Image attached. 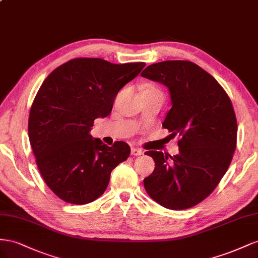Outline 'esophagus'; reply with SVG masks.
I'll return each instance as SVG.
<instances>
[{"mask_svg":"<svg viewBox=\"0 0 258 258\" xmlns=\"http://www.w3.org/2000/svg\"><path fill=\"white\" fill-rule=\"evenodd\" d=\"M131 154L132 156H142V154H144V151L141 150V149H137V148H132L131 150Z\"/></svg>","mask_w":258,"mask_h":258,"instance_id":"1","label":"esophagus"}]
</instances>
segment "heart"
Listing matches in <instances>:
<instances>
[{
	"label": "heart",
	"mask_w": 258,
	"mask_h": 258,
	"mask_svg": "<svg viewBox=\"0 0 258 258\" xmlns=\"http://www.w3.org/2000/svg\"><path fill=\"white\" fill-rule=\"evenodd\" d=\"M144 91H158L156 87L154 86H152V85H147L146 87H145V90Z\"/></svg>",
	"instance_id": "b5f03b06"
}]
</instances>
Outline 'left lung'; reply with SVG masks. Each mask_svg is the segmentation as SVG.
<instances>
[{
	"mask_svg": "<svg viewBox=\"0 0 258 258\" xmlns=\"http://www.w3.org/2000/svg\"><path fill=\"white\" fill-rule=\"evenodd\" d=\"M142 77L168 88L172 108L162 126L179 135V153L147 151L154 171L147 192L170 210L192 208L209 197L227 172L237 145V119L230 98L210 73L187 60L150 64Z\"/></svg>",
	"mask_w": 258,
	"mask_h": 258,
	"instance_id": "obj_1",
	"label": "left lung"
}]
</instances>
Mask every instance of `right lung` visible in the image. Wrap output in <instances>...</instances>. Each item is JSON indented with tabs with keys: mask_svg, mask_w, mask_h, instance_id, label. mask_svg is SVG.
Here are the masks:
<instances>
[{
	"mask_svg": "<svg viewBox=\"0 0 258 258\" xmlns=\"http://www.w3.org/2000/svg\"><path fill=\"white\" fill-rule=\"evenodd\" d=\"M145 66L75 58L44 80L29 115V139L44 181L61 200H96L113 168L128 158L126 143L109 147L90 132L95 119L111 113L117 93Z\"/></svg>",
	"mask_w": 258,
	"mask_h": 258,
	"instance_id": "add662e5",
	"label": "right lung"
}]
</instances>
